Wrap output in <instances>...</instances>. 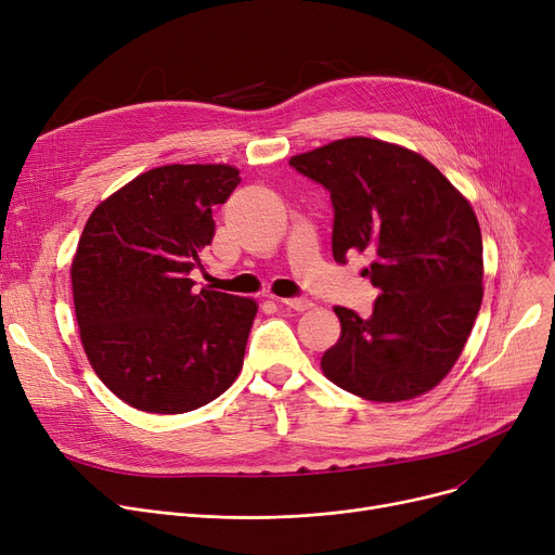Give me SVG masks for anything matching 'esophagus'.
<instances>
[{
    "instance_id": "obj_1",
    "label": "esophagus",
    "mask_w": 555,
    "mask_h": 555,
    "mask_svg": "<svg viewBox=\"0 0 555 555\" xmlns=\"http://www.w3.org/2000/svg\"><path fill=\"white\" fill-rule=\"evenodd\" d=\"M281 304L297 310V312H306L312 308V301H308V299H281Z\"/></svg>"
}]
</instances>
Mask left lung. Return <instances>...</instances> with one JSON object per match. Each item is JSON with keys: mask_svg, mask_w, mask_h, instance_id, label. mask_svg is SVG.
<instances>
[{"mask_svg": "<svg viewBox=\"0 0 555 555\" xmlns=\"http://www.w3.org/2000/svg\"><path fill=\"white\" fill-rule=\"evenodd\" d=\"M331 191L333 256L369 251L380 289L362 319L335 306L341 333L322 358L328 380L373 402L431 391L456 364L483 299V247L468 197L404 145L348 137L289 159Z\"/></svg>", "mask_w": 555, "mask_h": 555, "instance_id": "1", "label": "left lung"}]
</instances>
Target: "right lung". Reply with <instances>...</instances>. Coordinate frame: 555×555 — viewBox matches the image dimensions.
<instances>
[{
  "label": "right lung",
  "instance_id": "add662e5",
  "mask_svg": "<svg viewBox=\"0 0 555 555\" xmlns=\"http://www.w3.org/2000/svg\"><path fill=\"white\" fill-rule=\"evenodd\" d=\"M227 164L151 168L87 218L72 260L80 341L101 383L151 414H184L236 380L258 304L189 272L241 182Z\"/></svg>",
  "mask_w": 555,
  "mask_h": 555
}]
</instances>
